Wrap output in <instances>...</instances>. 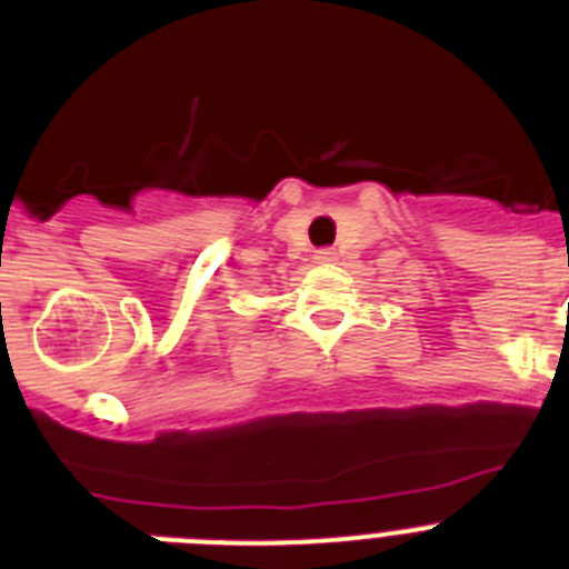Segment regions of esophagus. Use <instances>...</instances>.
Instances as JSON below:
<instances>
[{"label":"esophagus","mask_w":569,"mask_h":569,"mask_svg":"<svg viewBox=\"0 0 569 569\" xmlns=\"http://www.w3.org/2000/svg\"><path fill=\"white\" fill-rule=\"evenodd\" d=\"M313 259H316V264H330V261H336V250L333 248H321V250H316Z\"/></svg>","instance_id":"obj_1"}]
</instances>
